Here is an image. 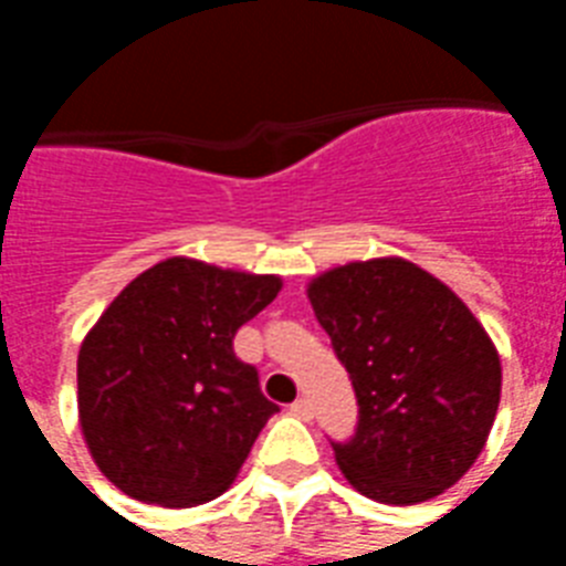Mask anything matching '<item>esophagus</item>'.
<instances>
[{"instance_id": "obj_1", "label": "esophagus", "mask_w": 566, "mask_h": 566, "mask_svg": "<svg viewBox=\"0 0 566 566\" xmlns=\"http://www.w3.org/2000/svg\"><path fill=\"white\" fill-rule=\"evenodd\" d=\"M291 416L308 421V418H312V403H308V400H296V403L291 406Z\"/></svg>"}]
</instances>
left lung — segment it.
<instances>
[{
	"label": "left lung",
	"instance_id": "obj_1",
	"mask_svg": "<svg viewBox=\"0 0 566 566\" xmlns=\"http://www.w3.org/2000/svg\"><path fill=\"white\" fill-rule=\"evenodd\" d=\"M355 385L360 421L333 442L364 497H437L482 454L500 406V355L461 296L403 258L352 260L306 287Z\"/></svg>",
	"mask_w": 566,
	"mask_h": 566
}]
</instances>
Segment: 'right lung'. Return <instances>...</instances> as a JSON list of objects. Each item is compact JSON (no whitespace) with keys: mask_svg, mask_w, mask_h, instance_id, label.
Listing matches in <instances>:
<instances>
[{"mask_svg":"<svg viewBox=\"0 0 566 566\" xmlns=\"http://www.w3.org/2000/svg\"><path fill=\"white\" fill-rule=\"evenodd\" d=\"M279 275L166 258L112 300L78 352V424L124 494L166 510L221 497L279 406L233 355Z\"/></svg>","mask_w":566,"mask_h":566,"instance_id":"right-lung-1","label":"right lung"}]
</instances>
